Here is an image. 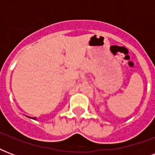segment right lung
<instances>
[{
    "instance_id": "right-lung-1",
    "label": "right lung",
    "mask_w": 155,
    "mask_h": 155,
    "mask_svg": "<svg viewBox=\"0 0 155 155\" xmlns=\"http://www.w3.org/2000/svg\"><path fill=\"white\" fill-rule=\"evenodd\" d=\"M33 119H35V120H36V117H33Z\"/></svg>"
}]
</instances>
